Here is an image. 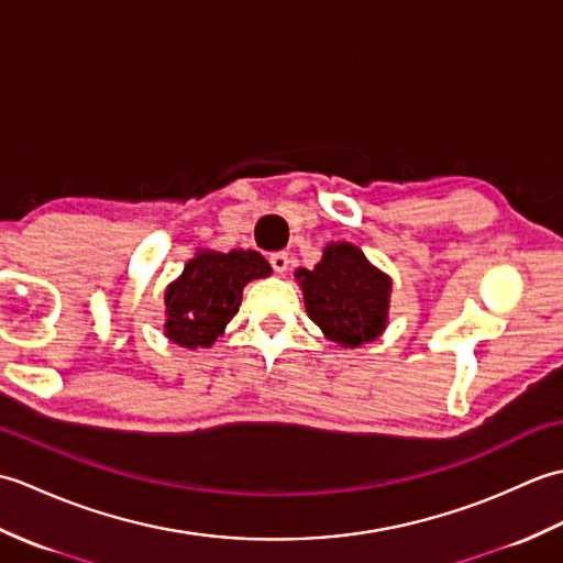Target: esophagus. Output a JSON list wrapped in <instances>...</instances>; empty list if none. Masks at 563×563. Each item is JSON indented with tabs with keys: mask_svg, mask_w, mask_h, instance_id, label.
Instances as JSON below:
<instances>
[{
	"mask_svg": "<svg viewBox=\"0 0 563 563\" xmlns=\"http://www.w3.org/2000/svg\"><path fill=\"white\" fill-rule=\"evenodd\" d=\"M288 263H290V258H288V254H285V251H275V254H271V266H273L275 273L288 271Z\"/></svg>",
	"mask_w": 563,
	"mask_h": 563,
	"instance_id": "34e87169",
	"label": "esophagus"
}]
</instances>
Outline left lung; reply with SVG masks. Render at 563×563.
<instances>
[{
  "label": "left lung",
  "instance_id": "8db88e82",
  "mask_svg": "<svg viewBox=\"0 0 563 563\" xmlns=\"http://www.w3.org/2000/svg\"><path fill=\"white\" fill-rule=\"evenodd\" d=\"M309 319L343 349L375 341L387 329L391 278L351 242H331L312 271H295Z\"/></svg>",
  "mask_w": 563,
  "mask_h": 563
}]
</instances>
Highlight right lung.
I'll use <instances>...</instances> for the list:
<instances>
[{"instance_id":"1","label":"right lung","mask_w":563,"mask_h":563,"mask_svg":"<svg viewBox=\"0 0 563 563\" xmlns=\"http://www.w3.org/2000/svg\"><path fill=\"white\" fill-rule=\"evenodd\" d=\"M271 275L258 251H198L166 288V339L184 349H208L239 312L249 280Z\"/></svg>"}]
</instances>
